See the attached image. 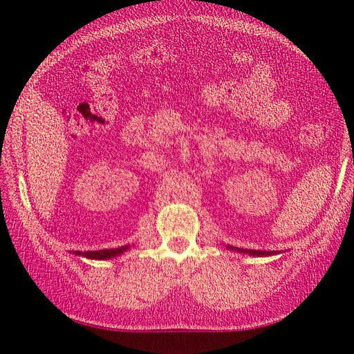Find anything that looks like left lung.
<instances>
[{
	"label": "left lung",
	"mask_w": 354,
	"mask_h": 354,
	"mask_svg": "<svg viewBox=\"0 0 354 354\" xmlns=\"http://www.w3.org/2000/svg\"><path fill=\"white\" fill-rule=\"evenodd\" d=\"M226 248L230 250V251H236V252H241V254H248V255H252V257H269V255H276V254H281V252H282V251H255V250H243V248H236V246H230V245H227Z\"/></svg>",
	"instance_id": "8db88e82"
}]
</instances>
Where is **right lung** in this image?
<instances>
[{
	"label": "right lung",
	"instance_id": "obj_1",
	"mask_svg": "<svg viewBox=\"0 0 354 354\" xmlns=\"http://www.w3.org/2000/svg\"><path fill=\"white\" fill-rule=\"evenodd\" d=\"M128 250H130V245L121 246V248L100 250V251H87V252L72 251V254L78 255V257H84V259H90V260H109V259H113V257L121 255L124 251H128Z\"/></svg>",
	"mask_w": 354,
	"mask_h": 354
}]
</instances>
